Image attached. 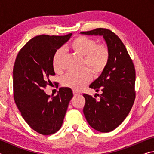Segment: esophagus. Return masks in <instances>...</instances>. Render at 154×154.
Returning <instances> with one entry per match:
<instances>
[{
  "label": "esophagus",
  "instance_id": "obj_1",
  "mask_svg": "<svg viewBox=\"0 0 154 154\" xmlns=\"http://www.w3.org/2000/svg\"><path fill=\"white\" fill-rule=\"evenodd\" d=\"M72 93H73V94H74L75 96L80 94V93H79V92H77V91H75V90H73V91H72Z\"/></svg>",
  "mask_w": 154,
  "mask_h": 154
}]
</instances>
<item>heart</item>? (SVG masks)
<instances>
[{"mask_svg": "<svg viewBox=\"0 0 154 154\" xmlns=\"http://www.w3.org/2000/svg\"><path fill=\"white\" fill-rule=\"evenodd\" d=\"M70 48L78 55L83 57V66L87 67L94 75L104 71L109 63L110 51L105 44L98 43L92 38L85 36H78L70 44ZM64 51L58 49L54 54L52 66L56 72L62 69L61 60ZM87 69L82 71L69 72L62 78V85L74 90H79L90 82L92 75Z\"/></svg>", "mask_w": 154, "mask_h": 154, "instance_id": "b5f03b06", "label": "heart"}]
</instances>
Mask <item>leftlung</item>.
<instances>
[{"instance_id": "1", "label": "left lung", "mask_w": 154, "mask_h": 154, "mask_svg": "<svg viewBox=\"0 0 154 154\" xmlns=\"http://www.w3.org/2000/svg\"><path fill=\"white\" fill-rule=\"evenodd\" d=\"M82 34L101 35L110 51V58L106 69L90 88L101 91L98 100L83 94L85 99L83 113L88 124L101 132H111L118 127L126 118L133 105L136 72L132 60L118 37L111 30L98 28Z\"/></svg>"}]
</instances>
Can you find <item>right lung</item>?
<instances>
[{"mask_svg":"<svg viewBox=\"0 0 154 154\" xmlns=\"http://www.w3.org/2000/svg\"><path fill=\"white\" fill-rule=\"evenodd\" d=\"M41 35L30 39L20 49L13 71L14 98L21 115L31 128L43 135L58 131L63 123L72 90L61 88L50 98L44 89L55 75L52 58L55 51L71 38Z\"/></svg>","mask_w":154,"mask_h":154,"instance_id":"add662e5","label":"right lung"}]
</instances>
